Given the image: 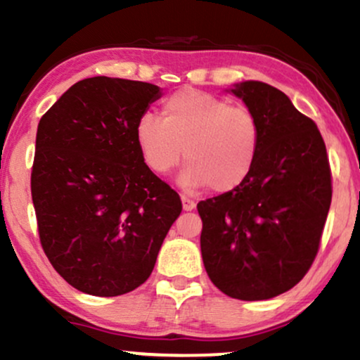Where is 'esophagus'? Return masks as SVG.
<instances>
[{
	"instance_id": "obj_1",
	"label": "esophagus",
	"mask_w": 360,
	"mask_h": 360,
	"mask_svg": "<svg viewBox=\"0 0 360 360\" xmlns=\"http://www.w3.org/2000/svg\"><path fill=\"white\" fill-rule=\"evenodd\" d=\"M181 207H184L185 212H192L195 208V202L192 200V198L185 197V195H181Z\"/></svg>"
}]
</instances>
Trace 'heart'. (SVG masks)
<instances>
[{
  "instance_id": "obj_1",
  "label": "heart",
  "mask_w": 360,
  "mask_h": 360,
  "mask_svg": "<svg viewBox=\"0 0 360 360\" xmlns=\"http://www.w3.org/2000/svg\"><path fill=\"white\" fill-rule=\"evenodd\" d=\"M162 115H143L135 127L136 148L155 175L170 173L185 155L179 184L187 192H232L247 180L260 148V127L250 110L185 88L165 100Z\"/></svg>"
}]
</instances>
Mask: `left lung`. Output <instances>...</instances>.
Segmentation results:
<instances>
[{
	"label": "left lung",
	"instance_id": "8db88e82",
	"mask_svg": "<svg viewBox=\"0 0 360 360\" xmlns=\"http://www.w3.org/2000/svg\"><path fill=\"white\" fill-rule=\"evenodd\" d=\"M260 127V148L238 188L197 205L200 248L217 288L232 299L267 300L290 290L316 259L332 200L326 143L312 120L264 82L225 90Z\"/></svg>",
	"mask_w": 360,
	"mask_h": 360
}]
</instances>
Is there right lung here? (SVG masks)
I'll return each mask as SVG.
<instances>
[{
    "label": "right lung",
    "instance_id": "obj_1",
    "mask_svg": "<svg viewBox=\"0 0 360 360\" xmlns=\"http://www.w3.org/2000/svg\"><path fill=\"white\" fill-rule=\"evenodd\" d=\"M162 88L93 77L68 88L38 123L31 197L48 260L96 297L150 277L179 219V193L140 157L135 127Z\"/></svg>",
    "mask_w": 360,
    "mask_h": 360
}]
</instances>
